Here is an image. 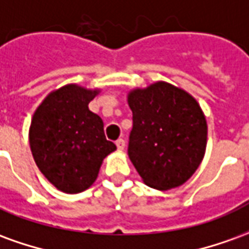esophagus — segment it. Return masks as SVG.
<instances>
[{
	"instance_id": "1",
	"label": "esophagus",
	"mask_w": 249,
	"mask_h": 249,
	"mask_svg": "<svg viewBox=\"0 0 249 249\" xmlns=\"http://www.w3.org/2000/svg\"><path fill=\"white\" fill-rule=\"evenodd\" d=\"M116 145H117V149H119V151H124V148H125L124 139H119V140L116 141Z\"/></svg>"
}]
</instances>
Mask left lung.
<instances>
[{"instance_id": "left-lung-1", "label": "left lung", "mask_w": 249, "mask_h": 249, "mask_svg": "<svg viewBox=\"0 0 249 249\" xmlns=\"http://www.w3.org/2000/svg\"><path fill=\"white\" fill-rule=\"evenodd\" d=\"M133 113L128 155L148 187L183 185L201 164L208 126L197 100L181 88L156 81L128 92Z\"/></svg>"}]
</instances>
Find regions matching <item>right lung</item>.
Listing matches in <instances>:
<instances>
[{"label": "right lung", "mask_w": 249, "mask_h": 249, "mask_svg": "<svg viewBox=\"0 0 249 249\" xmlns=\"http://www.w3.org/2000/svg\"><path fill=\"white\" fill-rule=\"evenodd\" d=\"M100 92L68 84L52 90L32 117L29 145L36 165L61 192L88 189L104 159L116 151L105 139L101 117L88 107Z\"/></svg>", "instance_id": "1"}]
</instances>
